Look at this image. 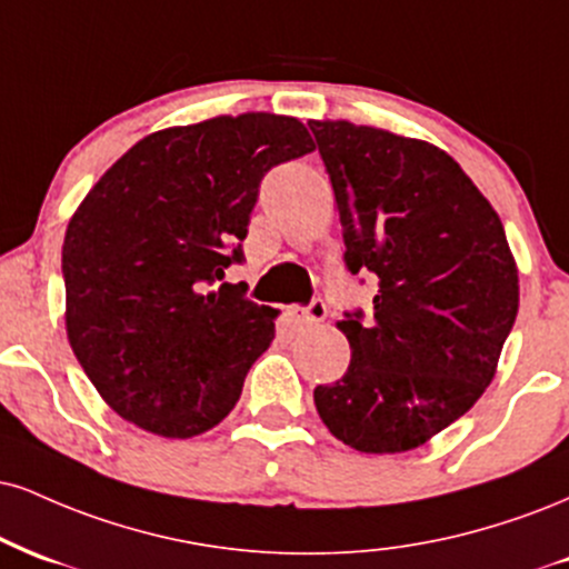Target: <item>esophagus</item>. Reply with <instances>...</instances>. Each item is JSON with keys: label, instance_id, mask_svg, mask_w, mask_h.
Returning <instances> with one entry per match:
<instances>
[{"label": "esophagus", "instance_id": "34e87169", "mask_svg": "<svg viewBox=\"0 0 569 569\" xmlns=\"http://www.w3.org/2000/svg\"><path fill=\"white\" fill-rule=\"evenodd\" d=\"M326 302L323 299H312L307 307H297V310H291V320L293 326L302 331V328H310L315 323H320V320H326Z\"/></svg>", "mask_w": 569, "mask_h": 569}]
</instances>
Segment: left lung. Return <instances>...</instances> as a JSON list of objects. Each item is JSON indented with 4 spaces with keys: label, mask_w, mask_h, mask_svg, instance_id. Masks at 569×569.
Returning a JSON list of instances; mask_svg holds the SVG:
<instances>
[{
    "label": "left lung",
    "mask_w": 569,
    "mask_h": 569,
    "mask_svg": "<svg viewBox=\"0 0 569 569\" xmlns=\"http://www.w3.org/2000/svg\"><path fill=\"white\" fill-rule=\"evenodd\" d=\"M337 196L345 264L373 272V312H345L352 360L315 387L331 435L360 453L419 448L496 376L519 307L496 209L440 148L350 121H310Z\"/></svg>",
    "instance_id": "left-lung-1"
}]
</instances>
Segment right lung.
Instances as JSON below:
<instances>
[{
    "label": "right lung",
    "mask_w": 569,
    "mask_h": 569,
    "mask_svg": "<svg viewBox=\"0 0 569 569\" xmlns=\"http://www.w3.org/2000/svg\"><path fill=\"white\" fill-rule=\"evenodd\" d=\"M310 150L291 116H217L142 137L89 190L63 241L66 331L121 419L184 440L236 408L276 310L224 270L262 177Z\"/></svg>",
    "instance_id": "add662e5"
}]
</instances>
